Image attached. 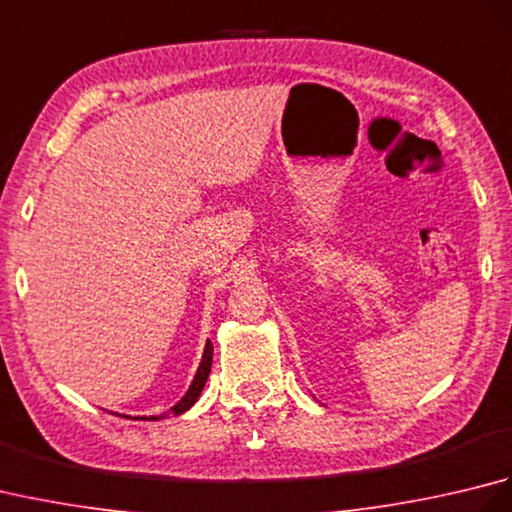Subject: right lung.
Segmentation results:
<instances>
[{"label":"right lung","instance_id":"add662e5","mask_svg":"<svg viewBox=\"0 0 512 512\" xmlns=\"http://www.w3.org/2000/svg\"><path fill=\"white\" fill-rule=\"evenodd\" d=\"M211 363H213V343L206 341L200 367H198V372H195V376H193V380H191L187 394H184V396L180 398L178 405L171 407L173 416H180V413L189 411V409L195 405V402H198V398H200V394H202V389H204V385H206V378H209V374H211ZM167 416H169V413H162V416H149V418H147V416H140V418H136V420H160V418H167ZM125 418H127V416H125Z\"/></svg>","mask_w":512,"mask_h":512}]
</instances>
